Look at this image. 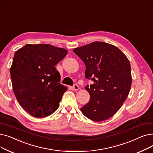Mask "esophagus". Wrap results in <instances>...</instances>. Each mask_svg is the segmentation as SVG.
I'll list each match as a JSON object with an SVG mask.
<instances>
[{"label":"esophagus","instance_id":"esophagus-1","mask_svg":"<svg viewBox=\"0 0 153 153\" xmlns=\"http://www.w3.org/2000/svg\"><path fill=\"white\" fill-rule=\"evenodd\" d=\"M72 89L73 90V91H78L79 89V86L78 85H74L73 86H72Z\"/></svg>","mask_w":153,"mask_h":153}]
</instances>
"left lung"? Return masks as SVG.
<instances>
[{
	"instance_id": "8db88e82",
	"label": "left lung",
	"mask_w": 153,
	"mask_h": 153,
	"mask_svg": "<svg viewBox=\"0 0 153 153\" xmlns=\"http://www.w3.org/2000/svg\"><path fill=\"white\" fill-rule=\"evenodd\" d=\"M85 65V77L94 84L85 89L90 101L81 108L94 122H102L114 115L129 94L131 85L129 60L117 47L95 42L73 50Z\"/></svg>"
}]
</instances>
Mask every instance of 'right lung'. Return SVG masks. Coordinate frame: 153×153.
<instances>
[{
	"instance_id": "1",
	"label": "right lung",
	"mask_w": 153,
	"mask_h": 153,
	"mask_svg": "<svg viewBox=\"0 0 153 153\" xmlns=\"http://www.w3.org/2000/svg\"><path fill=\"white\" fill-rule=\"evenodd\" d=\"M68 53L48 44H27L15 53L10 69L13 91L20 106L36 118L53 114L68 87L55 66Z\"/></svg>"
}]
</instances>
